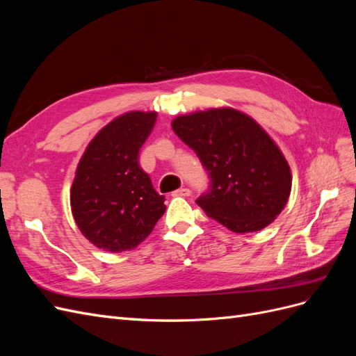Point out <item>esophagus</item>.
Wrapping results in <instances>:
<instances>
[{
	"mask_svg": "<svg viewBox=\"0 0 356 356\" xmlns=\"http://www.w3.org/2000/svg\"><path fill=\"white\" fill-rule=\"evenodd\" d=\"M174 196L188 197V196H191V190H190V188H186V187H182V188H179V190H177V191H174Z\"/></svg>",
	"mask_w": 356,
	"mask_h": 356,
	"instance_id": "esophagus-1",
	"label": "esophagus"
}]
</instances>
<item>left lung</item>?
<instances>
[{
	"mask_svg": "<svg viewBox=\"0 0 356 356\" xmlns=\"http://www.w3.org/2000/svg\"><path fill=\"white\" fill-rule=\"evenodd\" d=\"M172 129L208 172L209 190L196 200L208 217L234 233H248L267 227L282 212L291 170L254 118L233 108H211L174 118Z\"/></svg>",
	"mask_w": 356,
	"mask_h": 356,
	"instance_id": "left-lung-1",
	"label": "left lung"
}]
</instances>
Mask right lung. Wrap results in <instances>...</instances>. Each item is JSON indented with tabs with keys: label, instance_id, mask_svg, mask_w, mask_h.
Wrapping results in <instances>:
<instances>
[{
	"label": "right lung",
	"instance_id": "1",
	"mask_svg": "<svg viewBox=\"0 0 356 356\" xmlns=\"http://www.w3.org/2000/svg\"><path fill=\"white\" fill-rule=\"evenodd\" d=\"M157 113L131 111L98 132L77 166L71 209L80 232L104 251L132 250L165 213V196L139 166Z\"/></svg>",
	"mask_w": 356,
	"mask_h": 356
}]
</instances>
